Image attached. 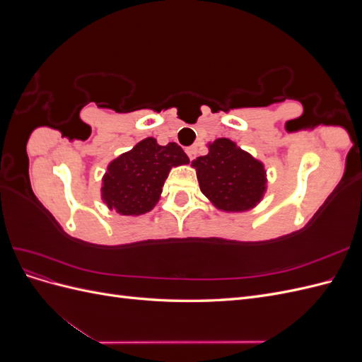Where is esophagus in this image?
<instances>
[{
    "mask_svg": "<svg viewBox=\"0 0 362 362\" xmlns=\"http://www.w3.org/2000/svg\"><path fill=\"white\" fill-rule=\"evenodd\" d=\"M185 152H187V156H189V158H190V160H194V158H196V148H194V146L189 148V149L185 151Z\"/></svg>",
    "mask_w": 362,
    "mask_h": 362,
    "instance_id": "obj_1",
    "label": "esophagus"
}]
</instances>
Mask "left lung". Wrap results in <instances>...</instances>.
<instances>
[{"label": "left lung", "instance_id": "8db88e82", "mask_svg": "<svg viewBox=\"0 0 362 362\" xmlns=\"http://www.w3.org/2000/svg\"><path fill=\"white\" fill-rule=\"evenodd\" d=\"M208 148L206 156L192 161L201 192L223 211H245L257 205L266 190L262 163L229 139H217Z\"/></svg>", "mask_w": 362, "mask_h": 362}]
</instances>
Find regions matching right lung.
<instances>
[{
	"instance_id": "add662e5",
	"label": "right lung",
	"mask_w": 362,
	"mask_h": 362,
	"mask_svg": "<svg viewBox=\"0 0 362 362\" xmlns=\"http://www.w3.org/2000/svg\"><path fill=\"white\" fill-rule=\"evenodd\" d=\"M187 163V154L177 144L161 146L148 137L108 164L103 199L122 216L148 213L158 202L170 169Z\"/></svg>"
}]
</instances>
